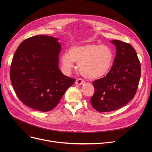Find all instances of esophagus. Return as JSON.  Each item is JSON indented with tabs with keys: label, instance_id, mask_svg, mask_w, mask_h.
I'll return each instance as SVG.
<instances>
[{
	"label": "esophagus",
	"instance_id": "1",
	"mask_svg": "<svg viewBox=\"0 0 152 152\" xmlns=\"http://www.w3.org/2000/svg\"><path fill=\"white\" fill-rule=\"evenodd\" d=\"M84 83V81L81 78H77L76 80V84L77 85H81Z\"/></svg>",
	"mask_w": 152,
	"mask_h": 152
}]
</instances>
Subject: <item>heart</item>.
I'll list each match as a JSON object with an SVG mask.
<instances>
[{"label": "heart", "instance_id": "heart-1", "mask_svg": "<svg viewBox=\"0 0 152 152\" xmlns=\"http://www.w3.org/2000/svg\"><path fill=\"white\" fill-rule=\"evenodd\" d=\"M61 61L65 69L74 67V62L78 63L81 74L86 78L98 79L107 75L113 62V53L105 45L86 44L73 45L69 52L61 55Z\"/></svg>", "mask_w": 152, "mask_h": 152}]
</instances>
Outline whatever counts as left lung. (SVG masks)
<instances>
[{
    "mask_svg": "<svg viewBox=\"0 0 152 152\" xmlns=\"http://www.w3.org/2000/svg\"><path fill=\"white\" fill-rule=\"evenodd\" d=\"M116 48L113 65L106 76L92 83L95 92L91 99L93 108L99 112L121 108L136 94L141 75L140 63L132 46L114 40Z\"/></svg>",
    "mask_w": 152,
    "mask_h": 152,
    "instance_id": "8db88e82",
    "label": "left lung"
}]
</instances>
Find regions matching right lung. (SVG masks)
I'll return each mask as SVG.
<instances>
[{
	"label": "right lung",
	"mask_w": 152,
	"mask_h": 152,
	"mask_svg": "<svg viewBox=\"0 0 152 152\" xmlns=\"http://www.w3.org/2000/svg\"><path fill=\"white\" fill-rule=\"evenodd\" d=\"M58 39L37 35L23 41L11 63L10 76L16 95L26 106L41 111L53 109L75 79L58 68Z\"/></svg>",
	"instance_id": "add662e5"
}]
</instances>
